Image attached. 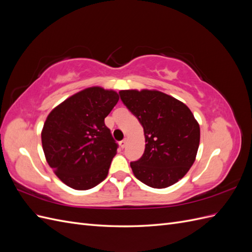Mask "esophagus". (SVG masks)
I'll use <instances>...</instances> for the list:
<instances>
[{"instance_id":"34e87169","label":"esophagus","mask_w":252,"mask_h":252,"mask_svg":"<svg viewBox=\"0 0 252 252\" xmlns=\"http://www.w3.org/2000/svg\"><path fill=\"white\" fill-rule=\"evenodd\" d=\"M126 144H127V140H126V139H124V140H122V141H120V146H121L122 148H125V146H126Z\"/></svg>"}]
</instances>
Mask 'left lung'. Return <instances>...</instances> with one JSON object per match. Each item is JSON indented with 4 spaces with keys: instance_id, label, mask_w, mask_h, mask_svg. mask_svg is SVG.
<instances>
[{
    "instance_id": "obj_1",
    "label": "left lung",
    "mask_w": 252,
    "mask_h": 252,
    "mask_svg": "<svg viewBox=\"0 0 252 252\" xmlns=\"http://www.w3.org/2000/svg\"><path fill=\"white\" fill-rule=\"evenodd\" d=\"M122 102L144 128L145 151L130 167L152 188L173 185L194 163L200 126L187 106L157 90H121Z\"/></svg>"
}]
</instances>
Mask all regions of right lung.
<instances>
[{
	"instance_id": "right-lung-1",
	"label": "right lung",
	"mask_w": 252,
	"mask_h": 252,
	"mask_svg": "<svg viewBox=\"0 0 252 252\" xmlns=\"http://www.w3.org/2000/svg\"><path fill=\"white\" fill-rule=\"evenodd\" d=\"M118 101L116 91L90 87L48 114L42 130L43 150L49 166L67 186L87 190L107 177L119 145L104 120Z\"/></svg>"
}]
</instances>
